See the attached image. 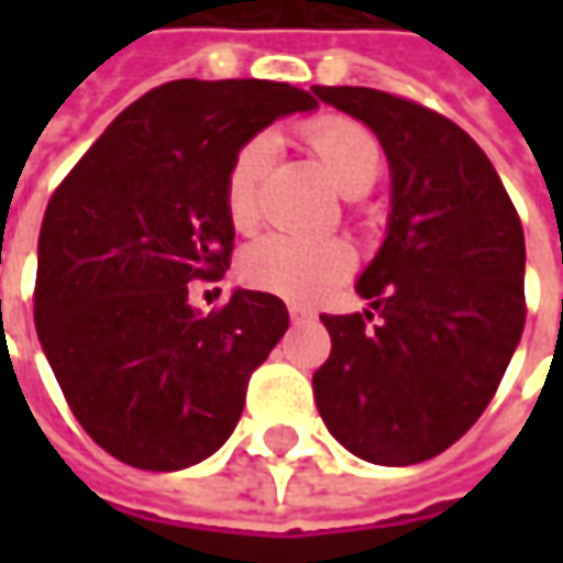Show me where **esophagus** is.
<instances>
[{
    "instance_id": "esophagus-1",
    "label": "esophagus",
    "mask_w": 563,
    "mask_h": 563,
    "mask_svg": "<svg viewBox=\"0 0 563 563\" xmlns=\"http://www.w3.org/2000/svg\"><path fill=\"white\" fill-rule=\"evenodd\" d=\"M288 313H291L294 322H307V319H313V310H307V307H297V303H291V307H288Z\"/></svg>"
}]
</instances>
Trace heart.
Returning <instances> with one entry per match:
<instances>
[{
	"mask_svg": "<svg viewBox=\"0 0 563 563\" xmlns=\"http://www.w3.org/2000/svg\"><path fill=\"white\" fill-rule=\"evenodd\" d=\"M303 141L325 178L344 197H360L373 187L382 165V146L363 124L335 115L316 119L303 124ZM269 137H253L228 168L225 209L238 231H253L260 222V181L269 165ZM351 269L354 247L338 238L307 241L291 234H266L238 260V275L244 285L288 300H316L347 278Z\"/></svg>",
	"mask_w": 563,
	"mask_h": 563,
	"instance_id": "1",
	"label": "heart"
}]
</instances>
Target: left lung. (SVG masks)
Segmentation results:
<instances>
[{"mask_svg":"<svg viewBox=\"0 0 563 563\" xmlns=\"http://www.w3.org/2000/svg\"><path fill=\"white\" fill-rule=\"evenodd\" d=\"M313 93L376 134L391 175L385 241L357 278L369 310L319 316L332 354L313 376L316 407L360 461L420 464L479 420L520 344L523 225L454 121L369 87Z\"/></svg>","mask_w":563,"mask_h":563,"instance_id":"1","label":"left lung"}]
</instances>
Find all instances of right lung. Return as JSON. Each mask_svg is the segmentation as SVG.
Segmentation results:
<instances>
[{
    "label": "right lung",
    "instance_id": "add662e5",
    "mask_svg": "<svg viewBox=\"0 0 563 563\" xmlns=\"http://www.w3.org/2000/svg\"><path fill=\"white\" fill-rule=\"evenodd\" d=\"M275 80H172L112 121L46 206L33 319L77 422L112 457L172 473L216 454L288 307L234 288L216 313L187 285L228 266L225 178L272 121L313 112Z\"/></svg>",
    "mask_w": 563,
    "mask_h": 563
}]
</instances>
